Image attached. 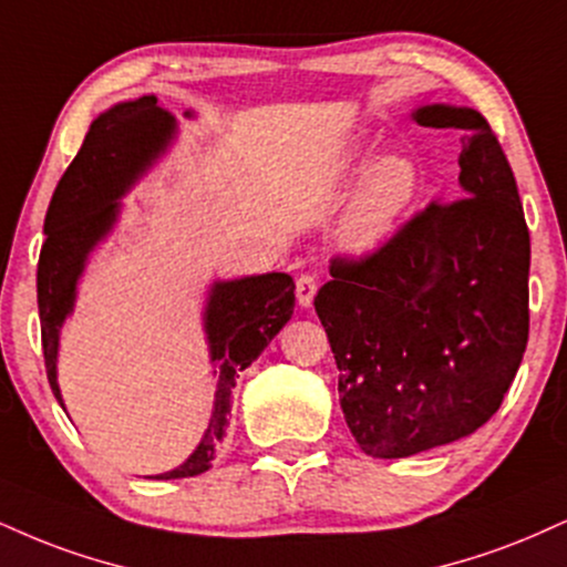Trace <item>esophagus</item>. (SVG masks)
<instances>
[{"mask_svg": "<svg viewBox=\"0 0 567 567\" xmlns=\"http://www.w3.org/2000/svg\"><path fill=\"white\" fill-rule=\"evenodd\" d=\"M313 296H317V279H313L311 275L298 277V282H296L298 306H303V309H309V306L313 303Z\"/></svg>", "mask_w": 567, "mask_h": 567, "instance_id": "obj_1", "label": "esophagus"}]
</instances>
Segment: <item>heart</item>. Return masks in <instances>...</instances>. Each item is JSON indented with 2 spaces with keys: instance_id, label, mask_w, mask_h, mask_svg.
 <instances>
[{
  "instance_id": "heart-1",
  "label": "heart",
  "mask_w": 567,
  "mask_h": 567,
  "mask_svg": "<svg viewBox=\"0 0 567 567\" xmlns=\"http://www.w3.org/2000/svg\"><path fill=\"white\" fill-rule=\"evenodd\" d=\"M343 174H364V179L340 221L338 243L349 256H374L393 240L417 200L420 168L409 155L391 153L374 161V150L361 147L346 158Z\"/></svg>"
}]
</instances>
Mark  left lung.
I'll return each instance as SVG.
<instances>
[{
	"label": "left lung",
	"mask_w": 567,
	"mask_h": 567,
	"mask_svg": "<svg viewBox=\"0 0 567 567\" xmlns=\"http://www.w3.org/2000/svg\"><path fill=\"white\" fill-rule=\"evenodd\" d=\"M462 128L460 200H433L374 256L336 258L313 298L361 452L399 460L494 417L528 343L530 237L517 184L473 107L422 105Z\"/></svg>",
	"instance_id": "1"
}]
</instances>
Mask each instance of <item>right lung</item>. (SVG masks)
<instances>
[{"mask_svg": "<svg viewBox=\"0 0 567 567\" xmlns=\"http://www.w3.org/2000/svg\"><path fill=\"white\" fill-rule=\"evenodd\" d=\"M189 118L193 113H184ZM176 140V118L158 105L155 94L126 100L100 113L84 136L79 155L58 182L44 218L42 256L37 271L42 349L50 388L63 404L58 385L60 327L76 306L79 279L89 254L111 235L121 216V197ZM296 282L285 271L240 279H216L203 311L210 361L216 364L214 409L195 452L158 481L193 478L206 473L224 441L231 414V388L245 367L261 357L271 338L288 324L296 306Z\"/></svg>", "mask_w": 567, "mask_h": 567, "instance_id": "1", "label": "right lung"}]
</instances>
